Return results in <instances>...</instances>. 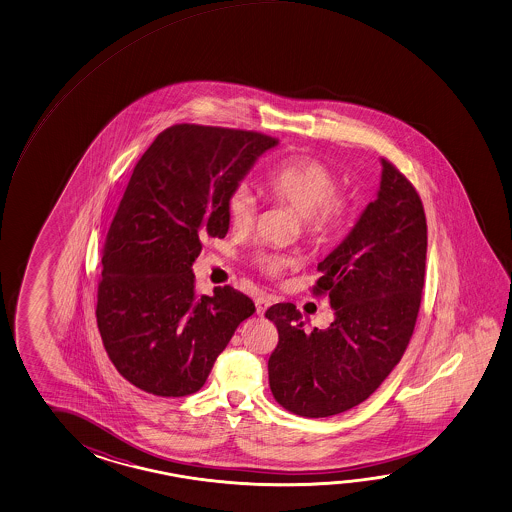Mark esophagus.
Wrapping results in <instances>:
<instances>
[{
    "mask_svg": "<svg viewBox=\"0 0 512 512\" xmlns=\"http://www.w3.org/2000/svg\"><path fill=\"white\" fill-rule=\"evenodd\" d=\"M270 307V299L267 296H258L256 298V312H258V316H263L265 314V310Z\"/></svg>",
    "mask_w": 512,
    "mask_h": 512,
    "instance_id": "obj_1",
    "label": "esophagus"
}]
</instances>
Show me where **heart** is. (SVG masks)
Instances as JSON below:
<instances>
[{
  "instance_id": "1",
  "label": "heart",
  "mask_w": 512,
  "mask_h": 512,
  "mask_svg": "<svg viewBox=\"0 0 512 512\" xmlns=\"http://www.w3.org/2000/svg\"><path fill=\"white\" fill-rule=\"evenodd\" d=\"M263 187L278 204L289 205L299 214L303 231L312 242H326L350 216V204L337 195V178L323 162L312 157L283 160L270 171ZM258 211L256 198L247 186H238L227 198V220L236 233H247ZM254 265L267 276H278L290 260L276 252H260Z\"/></svg>"
}]
</instances>
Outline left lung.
Returning <instances> with one entry per match:
<instances>
[{"mask_svg":"<svg viewBox=\"0 0 512 512\" xmlns=\"http://www.w3.org/2000/svg\"><path fill=\"white\" fill-rule=\"evenodd\" d=\"M381 186L352 231L317 265L314 292L328 294L335 319L305 332L290 303L265 312L278 326L269 359L274 399L310 419L355 408L406 352L426 274L428 225L408 178L381 158Z\"/></svg>","mask_w":512,"mask_h":512,"instance_id":"left-lung-1","label":"left lung"}]
</instances>
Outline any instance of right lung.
Listing matches in <instances>:
<instances>
[{
  "mask_svg": "<svg viewBox=\"0 0 512 512\" xmlns=\"http://www.w3.org/2000/svg\"><path fill=\"white\" fill-rule=\"evenodd\" d=\"M278 140L177 124L158 133L113 216L97 290V326L126 381L158 397L204 386L216 357L256 308L233 287L196 296L205 238L229 231L227 198Z\"/></svg>",
  "mask_w": 512,
  "mask_h": 512,
  "instance_id": "add662e5",
  "label": "right lung"
}]
</instances>
